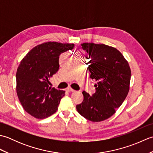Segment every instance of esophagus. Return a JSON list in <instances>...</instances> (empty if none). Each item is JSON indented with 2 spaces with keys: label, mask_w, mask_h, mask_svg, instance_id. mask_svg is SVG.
Instances as JSON below:
<instances>
[{
  "label": "esophagus",
  "mask_w": 153,
  "mask_h": 153,
  "mask_svg": "<svg viewBox=\"0 0 153 153\" xmlns=\"http://www.w3.org/2000/svg\"><path fill=\"white\" fill-rule=\"evenodd\" d=\"M66 91H68V92H74V91H75V90L74 89H71V87H68V88H66Z\"/></svg>",
  "instance_id": "obj_1"
}]
</instances>
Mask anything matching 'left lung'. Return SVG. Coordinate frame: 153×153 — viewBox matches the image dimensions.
Listing matches in <instances>:
<instances>
[{"label": "left lung", "mask_w": 153, "mask_h": 153, "mask_svg": "<svg viewBox=\"0 0 153 153\" xmlns=\"http://www.w3.org/2000/svg\"><path fill=\"white\" fill-rule=\"evenodd\" d=\"M89 54L90 77L95 79V93L91 96L85 91L83 102L76 109L92 122L108 119L122 105L129 89L131 70L123 55L116 48L104 44L81 45Z\"/></svg>", "instance_id": "obj_1"}]
</instances>
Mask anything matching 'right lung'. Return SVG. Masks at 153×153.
Instances as JSON below:
<instances>
[{
  "mask_svg": "<svg viewBox=\"0 0 153 153\" xmlns=\"http://www.w3.org/2000/svg\"><path fill=\"white\" fill-rule=\"evenodd\" d=\"M74 44L47 42L29 52L16 72V92L24 109L38 119L56 112L65 91L49 87V79L59 69L61 53L72 50Z\"/></svg>",
  "mask_w": 153,
  "mask_h": 153,
  "instance_id": "add662e5",
  "label": "right lung"
}]
</instances>
